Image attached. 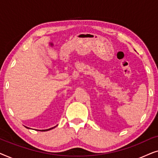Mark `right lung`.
Instances as JSON below:
<instances>
[{
	"instance_id": "add662e5",
	"label": "right lung",
	"mask_w": 158,
	"mask_h": 158,
	"mask_svg": "<svg viewBox=\"0 0 158 158\" xmlns=\"http://www.w3.org/2000/svg\"><path fill=\"white\" fill-rule=\"evenodd\" d=\"M26 128H27V129H29V127H25ZM55 127H52V128H50V129H44V130H39V131H49V130H50V129H54L55 128Z\"/></svg>"
}]
</instances>
